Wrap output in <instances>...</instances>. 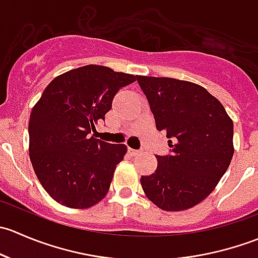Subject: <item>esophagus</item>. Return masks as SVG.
Listing matches in <instances>:
<instances>
[{
  "instance_id": "1",
  "label": "esophagus",
  "mask_w": 258,
  "mask_h": 258,
  "mask_svg": "<svg viewBox=\"0 0 258 258\" xmlns=\"http://www.w3.org/2000/svg\"><path fill=\"white\" fill-rule=\"evenodd\" d=\"M128 152H130V155H132V156H141L142 153H144V151H142V150H134V148H128Z\"/></svg>"
}]
</instances>
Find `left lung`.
<instances>
[{
	"label": "left lung",
	"mask_w": 258,
	"mask_h": 258,
	"mask_svg": "<svg viewBox=\"0 0 258 258\" xmlns=\"http://www.w3.org/2000/svg\"><path fill=\"white\" fill-rule=\"evenodd\" d=\"M158 131H166L171 155L157 156V168L141 176L152 204L183 211L204 201L225 175L233 156V122L222 103L197 83L137 76Z\"/></svg>",
	"instance_id": "left-lung-1"
}]
</instances>
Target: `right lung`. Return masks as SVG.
<instances>
[{
	"mask_svg": "<svg viewBox=\"0 0 258 258\" xmlns=\"http://www.w3.org/2000/svg\"><path fill=\"white\" fill-rule=\"evenodd\" d=\"M136 76L87 64L49 82L32 108L28 123L30 160L38 181L58 204L88 209L110 188L126 145L90 136L105 119L112 100Z\"/></svg>",
	"mask_w": 258,
	"mask_h": 258,
	"instance_id": "1",
	"label": "right lung"
}]
</instances>
